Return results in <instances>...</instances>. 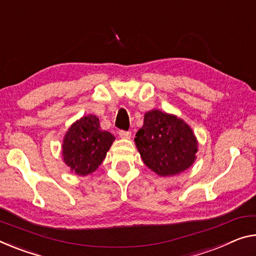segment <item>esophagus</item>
Masks as SVG:
<instances>
[{"mask_svg":"<svg viewBox=\"0 0 256 256\" xmlns=\"http://www.w3.org/2000/svg\"><path fill=\"white\" fill-rule=\"evenodd\" d=\"M120 138H122V139L128 140V139H130V138H131V132H130V131H120Z\"/></svg>","mask_w":256,"mask_h":256,"instance_id":"obj_1","label":"esophagus"}]
</instances>
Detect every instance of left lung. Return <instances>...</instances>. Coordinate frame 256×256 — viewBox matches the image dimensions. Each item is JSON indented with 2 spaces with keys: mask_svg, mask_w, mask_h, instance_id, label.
Returning a JSON list of instances; mask_svg holds the SVG:
<instances>
[{
  "mask_svg": "<svg viewBox=\"0 0 256 256\" xmlns=\"http://www.w3.org/2000/svg\"><path fill=\"white\" fill-rule=\"evenodd\" d=\"M134 142L144 163L160 176H173L196 160L198 140L184 120L152 109L144 114Z\"/></svg>",
  "mask_w": 256,
  "mask_h": 256,
  "instance_id": "8db88e82",
  "label": "left lung"
}]
</instances>
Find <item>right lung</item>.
Listing matches in <instances>:
<instances>
[{
	"label": "right lung",
	"instance_id": "right-lung-1",
	"mask_svg": "<svg viewBox=\"0 0 256 256\" xmlns=\"http://www.w3.org/2000/svg\"><path fill=\"white\" fill-rule=\"evenodd\" d=\"M114 141L115 136L100 128L98 116H83L64 133L62 144L64 164L77 176L91 174L106 158Z\"/></svg>",
	"mask_w": 256,
	"mask_h": 256
}]
</instances>
